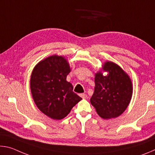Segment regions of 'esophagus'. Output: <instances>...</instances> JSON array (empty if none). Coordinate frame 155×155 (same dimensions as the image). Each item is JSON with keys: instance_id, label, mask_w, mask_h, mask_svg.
<instances>
[{"instance_id": "obj_1", "label": "esophagus", "mask_w": 155, "mask_h": 155, "mask_svg": "<svg viewBox=\"0 0 155 155\" xmlns=\"http://www.w3.org/2000/svg\"><path fill=\"white\" fill-rule=\"evenodd\" d=\"M80 96L81 97V98H87V95H86L85 94H80Z\"/></svg>"}]
</instances>
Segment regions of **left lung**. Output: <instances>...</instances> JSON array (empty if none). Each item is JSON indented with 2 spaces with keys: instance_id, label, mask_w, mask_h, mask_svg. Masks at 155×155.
<instances>
[{
  "instance_id": "1",
  "label": "left lung",
  "mask_w": 155,
  "mask_h": 155,
  "mask_svg": "<svg viewBox=\"0 0 155 155\" xmlns=\"http://www.w3.org/2000/svg\"><path fill=\"white\" fill-rule=\"evenodd\" d=\"M103 72L107 74L103 75ZM94 92L90 103L103 119L120 116L129 104L133 95L130 78L118 65L106 61L95 74Z\"/></svg>"
}]
</instances>
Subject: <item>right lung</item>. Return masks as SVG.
Instances as JSON below:
<instances>
[{
	"label": "right lung",
	"mask_w": 155,
	"mask_h": 155,
	"mask_svg": "<svg viewBox=\"0 0 155 155\" xmlns=\"http://www.w3.org/2000/svg\"><path fill=\"white\" fill-rule=\"evenodd\" d=\"M71 71L68 60L57 54L46 57L34 67L30 87L36 106L51 119L59 120L69 114L81 99L66 78Z\"/></svg>",
	"instance_id": "obj_1"
}]
</instances>
